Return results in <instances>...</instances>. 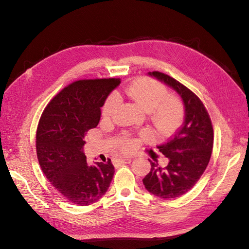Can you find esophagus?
I'll use <instances>...</instances> for the list:
<instances>
[{"instance_id":"34e87169","label":"esophagus","mask_w":249,"mask_h":249,"mask_svg":"<svg viewBox=\"0 0 249 249\" xmlns=\"http://www.w3.org/2000/svg\"><path fill=\"white\" fill-rule=\"evenodd\" d=\"M115 162L117 164H129L132 162V158L130 157H123V158H119V159H116Z\"/></svg>"}]
</instances>
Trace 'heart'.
I'll list each match as a JSON object with an SVG mask.
<instances>
[{"label":"heart","mask_w":249,"mask_h":249,"mask_svg":"<svg viewBox=\"0 0 249 249\" xmlns=\"http://www.w3.org/2000/svg\"><path fill=\"white\" fill-rule=\"evenodd\" d=\"M119 94L131 100L143 111L149 113L152 122L157 129H168L176 125L182 117V106L175 97L168 96L166 86L162 83L149 78L138 79L124 87ZM118 103L114 96H110L104 104L103 115L111 118L116 112ZM117 145L125 152L133 149L136 145L135 141L127 134H124L117 139Z\"/></svg>","instance_id":"obj_1"}]
</instances>
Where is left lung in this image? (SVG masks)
<instances>
[{
    "label": "left lung",
    "instance_id": "obj_1",
    "mask_svg": "<svg viewBox=\"0 0 249 249\" xmlns=\"http://www.w3.org/2000/svg\"><path fill=\"white\" fill-rule=\"evenodd\" d=\"M148 74L180 96L185 118L175 135L157 146L168 158L167 166L160 167L152 157L153 160H148L150 171L142 182L145 189L158 197L176 198L192 189L205 172L213 149V126L203 104L190 89L163 72L149 71Z\"/></svg>",
    "mask_w": 249,
    "mask_h": 249
}]
</instances>
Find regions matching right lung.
Listing matches in <instances>:
<instances>
[{
  "mask_svg": "<svg viewBox=\"0 0 249 249\" xmlns=\"http://www.w3.org/2000/svg\"><path fill=\"white\" fill-rule=\"evenodd\" d=\"M120 79L73 82L44 109L36 133L38 162L49 182L73 205L88 206L107 192L114 166L89 165L84 154L85 136L99 124L101 108Z\"/></svg>",
  "mask_w": 249,
  "mask_h": 249,
  "instance_id": "add662e5",
  "label": "right lung"
}]
</instances>
